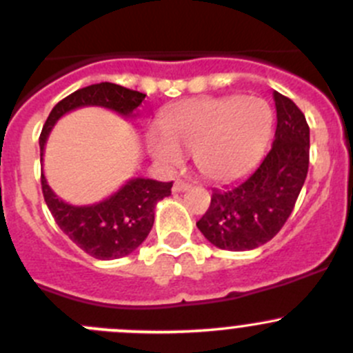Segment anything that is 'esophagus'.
Listing matches in <instances>:
<instances>
[{
  "mask_svg": "<svg viewBox=\"0 0 353 353\" xmlns=\"http://www.w3.org/2000/svg\"><path fill=\"white\" fill-rule=\"evenodd\" d=\"M190 188H191L190 183H186V181H183V179H176V181H174L172 191H176V193H181V191H188Z\"/></svg>",
  "mask_w": 353,
  "mask_h": 353,
  "instance_id": "obj_1",
  "label": "esophagus"
}]
</instances>
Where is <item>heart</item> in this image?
Returning <instances> with one entry per match:
<instances>
[{"instance_id":"1","label":"heart","mask_w":353,"mask_h":353,"mask_svg":"<svg viewBox=\"0 0 353 353\" xmlns=\"http://www.w3.org/2000/svg\"><path fill=\"white\" fill-rule=\"evenodd\" d=\"M272 131L273 109L265 99L203 97L167 110L147 143L163 165H177L181 152H190L201 176L227 183L256 165Z\"/></svg>"}]
</instances>
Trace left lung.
<instances>
[{
    "label": "left lung",
    "instance_id": "obj_1",
    "mask_svg": "<svg viewBox=\"0 0 353 353\" xmlns=\"http://www.w3.org/2000/svg\"><path fill=\"white\" fill-rule=\"evenodd\" d=\"M276 131L272 148L258 167L222 190L196 225L213 245L249 251L272 241L285 225L309 169V126L302 110L273 92Z\"/></svg>",
    "mask_w": 353,
    "mask_h": 353
}]
</instances>
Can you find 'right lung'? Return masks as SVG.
I'll list each match as a JSON object with an SVG mask.
<instances>
[{
  "label": "right lung",
  "mask_w": 353,
  "mask_h": 353,
  "mask_svg": "<svg viewBox=\"0 0 353 353\" xmlns=\"http://www.w3.org/2000/svg\"><path fill=\"white\" fill-rule=\"evenodd\" d=\"M145 97L147 95L141 92L130 90L109 81L88 85L70 94L54 105L42 128L39 138L41 162L52 126L66 112L78 108L97 105L114 110L124 117H131ZM41 184L46 205L59 229L78 248L97 259L123 258L143 243L154 227L157 201L169 196L172 188V183L134 177L104 201L74 206L56 196L46 181L44 172L41 174Z\"/></svg>",
  "instance_id": "1"
}]
</instances>
